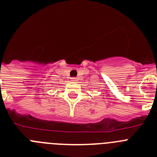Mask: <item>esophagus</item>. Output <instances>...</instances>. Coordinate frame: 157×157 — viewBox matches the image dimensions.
<instances>
[{
	"instance_id": "obj_1",
	"label": "esophagus",
	"mask_w": 157,
	"mask_h": 157,
	"mask_svg": "<svg viewBox=\"0 0 157 157\" xmlns=\"http://www.w3.org/2000/svg\"><path fill=\"white\" fill-rule=\"evenodd\" d=\"M71 82H77V78H71Z\"/></svg>"
}]
</instances>
